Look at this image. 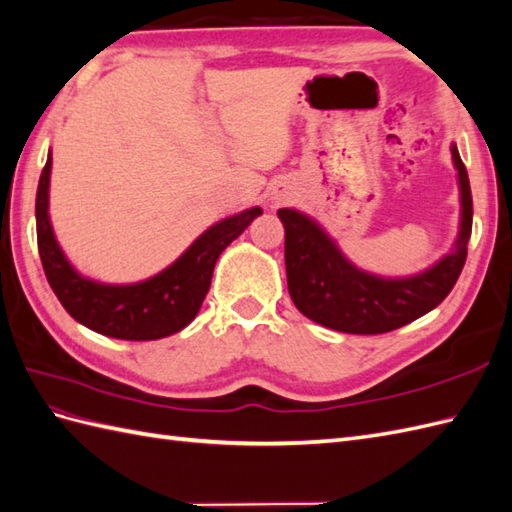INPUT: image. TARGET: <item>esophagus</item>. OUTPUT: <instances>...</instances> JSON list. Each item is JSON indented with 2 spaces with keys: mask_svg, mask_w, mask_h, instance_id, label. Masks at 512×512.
<instances>
[{
  "mask_svg": "<svg viewBox=\"0 0 512 512\" xmlns=\"http://www.w3.org/2000/svg\"><path fill=\"white\" fill-rule=\"evenodd\" d=\"M290 187H285V185H279V187H275V192H272V200H275V205H281V202H285V200H290Z\"/></svg>",
  "mask_w": 512,
  "mask_h": 512,
  "instance_id": "obj_1",
  "label": "esophagus"
}]
</instances>
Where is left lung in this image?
<instances>
[{
	"label": "left lung",
	"mask_w": 512,
	"mask_h": 512,
	"mask_svg": "<svg viewBox=\"0 0 512 512\" xmlns=\"http://www.w3.org/2000/svg\"><path fill=\"white\" fill-rule=\"evenodd\" d=\"M451 161L458 170L460 227L451 253L412 277H379L342 255L320 224L296 209H279L285 229V272L292 301L303 316L342 334H386L441 305L467 259L473 200L467 168L456 144Z\"/></svg>",
	"instance_id": "left-lung-1"
}]
</instances>
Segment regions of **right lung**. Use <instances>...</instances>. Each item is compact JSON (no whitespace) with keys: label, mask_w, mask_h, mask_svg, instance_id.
I'll return each instance as SVG.
<instances>
[{"label":"right lung","mask_w":512,"mask_h":512,"mask_svg":"<svg viewBox=\"0 0 512 512\" xmlns=\"http://www.w3.org/2000/svg\"><path fill=\"white\" fill-rule=\"evenodd\" d=\"M50 174L52 152L37 189V240L45 277L71 318L95 334L117 340L168 338L192 323L209 292L220 253L261 216L259 207H251L216 222L154 277L137 283H100L80 275L56 242L50 222Z\"/></svg>","instance_id":"add662e5"}]
</instances>
